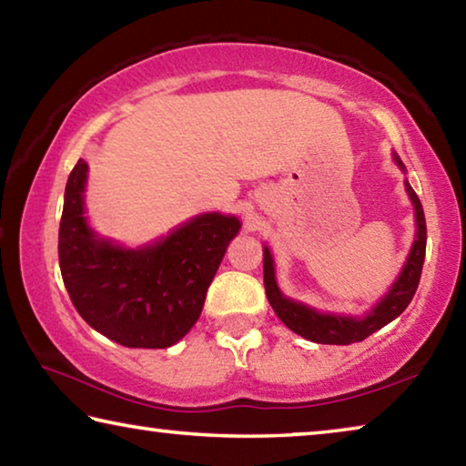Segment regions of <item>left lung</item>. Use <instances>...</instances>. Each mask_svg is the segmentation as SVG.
I'll return each mask as SVG.
<instances>
[{"mask_svg": "<svg viewBox=\"0 0 466 466\" xmlns=\"http://www.w3.org/2000/svg\"><path fill=\"white\" fill-rule=\"evenodd\" d=\"M394 160L400 168L403 162H400L399 156H394ZM407 193L411 197L415 205V219H417V234L415 242L411 248V255L407 258V265L400 271L399 279L394 281L392 289L384 296V299L376 309L368 314L364 319H350V317H333V314H320L317 310L309 309V306L298 304L294 299L283 298V294L278 288V281H275V271H273V258L269 248L263 250V278H265V291L267 299H269L271 309L275 314L281 319L283 325L294 330V333L302 335L304 339L314 343H325V345H350L364 341L376 330L389 325L403 312L409 302H411L415 296V289L420 286L421 269H423V258H425V240H428V228H425V216L423 208L417 193L411 188V185L405 183Z\"/></svg>", "mask_w": 466, "mask_h": 466, "instance_id": "8db88e82", "label": "left lung"}]
</instances>
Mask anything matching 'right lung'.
I'll return each instance as SVG.
<instances>
[{
	"instance_id": "add662e5",
	"label": "right lung",
	"mask_w": 466,
	"mask_h": 466,
	"mask_svg": "<svg viewBox=\"0 0 466 466\" xmlns=\"http://www.w3.org/2000/svg\"><path fill=\"white\" fill-rule=\"evenodd\" d=\"M86 172L84 160L69 172L59 224V267L72 304L92 329L119 345H175L199 319L240 222L203 214L152 247H115L86 224Z\"/></svg>"
}]
</instances>
